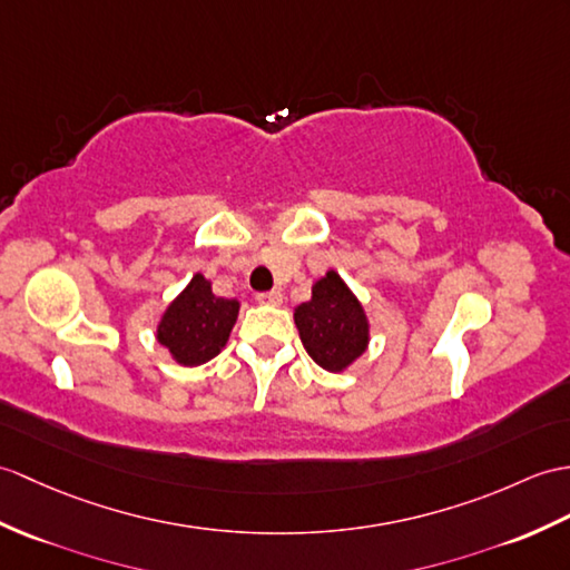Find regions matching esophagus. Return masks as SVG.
Here are the masks:
<instances>
[{
    "mask_svg": "<svg viewBox=\"0 0 570 570\" xmlns=\"http://www.w3.org/2000/svg\"><path fill=\"white\" fill-rule=\"evenodd\" d=\"M257 301L264 303V306H282L284 303V294L282 291H264V294H257Z\"/></svg>",
    "mask_w": 570,
    "mask_h": 570,
    "instance_id": "34e87169",
    "label": "esophagus"
}]
</instances>
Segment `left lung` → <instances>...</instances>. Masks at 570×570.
I'll return each mask as SVG.
<instances>
[{"label":"left lung","mask_w":570,"mask_h":570,"mask_svg":"<svg viewBox=\"0 0 570 570\" xmlns=\"http://www.w3.org/2000/svg\"><path fill=\"white\" fill-rule=\"evenodd\" d=\"M294 321L311 360L327 372H345L366 352L364 306L333 269L313 284L311 301L294 311Z\"/></svg>","instance_id":"left-lung-1"}]
</instances>
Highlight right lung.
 <instances>
[{"label": "right lung", "instance_id": "add662e5", "mask_svg": "<svg viewBox=\"0 0 570 570\" xmlns=\"http://www.w3.org/2000/svg\"><path fill=\"white\" fill-rule=\"evenodd\" d=\"M240 303L210 291L204 274H194L187 288L169 303L157 325V342L181 366H198L225 347Z\"/></svg>", "mask_w": 570, "mask_h": 570}]
</instances>
